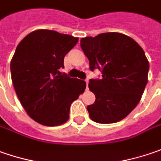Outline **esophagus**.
Returning a JSON list of instances; mask_svg holds the SVG:
<instances>
[{
	"instance_id": "34e87169",
	"label": "esophagus",
	"mask_w": 161,
	"mask_h": 161,
	"mask_svg": "<svg viewBox=\"0 0 161 161\" xmlns=\"http://www.w3.org/2000/svg\"><path fill=\"white\" fill-rule=\"evenodd\" d=\"M86 89H88V83H89V80L86 79Z\"/></svg>"
}]
</instances>
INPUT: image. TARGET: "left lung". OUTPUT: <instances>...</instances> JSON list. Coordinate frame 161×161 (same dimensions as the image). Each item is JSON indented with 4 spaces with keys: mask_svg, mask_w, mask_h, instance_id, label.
Masks as SVG:
<instances>
[{
    "mask_svg": "<svg viewBox=\"0 0 161 161\" xmlns=\"http://www.w3.org/2000/svg\"><path fill=\"white\" fill-rule=\"evenodd\" d=\"M80 46L90 69L98 68L103 76L89 81L95 95L94 103L87 106L91 120L103 124L120 122L136 107L148 83L150 65L144 50L119 32L82 38Z\"/></svg>",
    "mask_w": 161,
    "mask_h": 161,
    "instance_id": "1",
    "label": "left lung"
}]
</instances>
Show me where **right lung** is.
I'll return each instance as SVG.
<instances>
[{
	"instance_id": "obj_1",
	"label": "right lung",
	"mask_w": 161,
	"mask_h": 161,
	"mask_svg": "<svg viewBox=\"0 0 161 161\" xmlns=\"http://www.w3.org/2000/svg\"><path fill=\"white\" fill-rule=\"evenodd\" d=\"M77 41L71 35L37 30L19 43L11 58V80L18 98L28 115L42 125L67 122L71 103L86 87L85 81L58 71Z\"/></svg>"
}]
</instances>
